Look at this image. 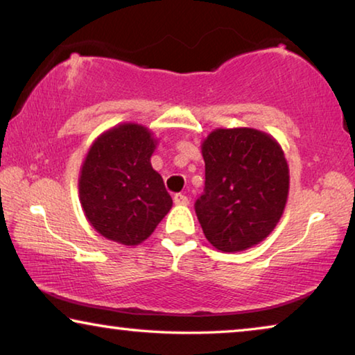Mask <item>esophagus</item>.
<instances>
[{"label": "esophagus", "mask_w": 355, "mask_h": 355, "mask_svg": "<svg viewBox=\"0 0 355 355\" xmlns=\"http://www.w3.org/2000/svg\"><path fill=\"white\" fill-rule=\"evenodd\" d=\"M173 202H175V205H189V199L184 194L173 196Z\"/></svg>", "instance_id": "34e87169"}]
</instances>
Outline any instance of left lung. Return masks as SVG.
Returning a JSON list of instances; mask_svg holds the SVG:
<instances>
[{"label":"left lung","instance_id":"1","mask_svg":"<svg viewBox=\"0 0 355 355\" xmlns=\"http://www.w3.org/2000/svg\"><path fill=\"white\" fill-rule=\"evenodd\" d=\"M205 189L196 213L220 252H241L269 236L284 214L290 169L280 144L255 128H216L202 142Z\"/></svg>","mask_w":355,"mask_h":355}]
</instances>
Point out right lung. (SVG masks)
<instances>
[{"instance_id": "right-lung-1", "label": "right lung", "mask_w": 355, "mask_h": 355, "mask_svg": "<svg viewBox=\"0 0 355 355\" xmlns=\"http://www.w3.org/2000/svg\"><path fill=\"white\" fill-rule=\"evenodd\" d=\"M158 139L139 123H120L92 142L78 191L84 216L101 236L137 245L171 211L172 197L150 158Z\"/></svg>"}]
</instances>
